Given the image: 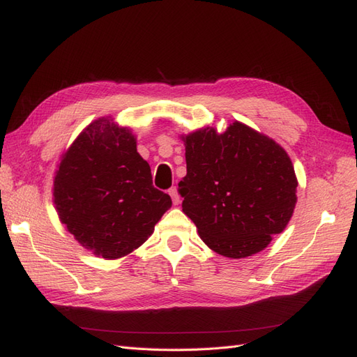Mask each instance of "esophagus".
Returning <instances> with one entry per match:
<instances>
[{"instance_id":"1","label":"esophagus","mask_w":357,"mask_h":357,"mask_svg":"<svg viewBox=\"0 0 357 357\" xmlns=\"http://www.w3.org/2000/svg\"><path fill=\"white\" fill-rule=\"evenodd\" d=\"M168 193H169V197H171L172 202H174V205H177V204L180 202V195H178L177 189H176V188H171V189L168 190Z\"/></svg>"}]
</instances>
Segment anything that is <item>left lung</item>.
Segmentation results:
<instances>
[{"instance_id": "left-lung-1", "label": "left lung", "mask_w": 357, "mask_h": 357, "mask_svg": "<svg viewBox=\"0 0 357 357\" xmlns=\"http://www.w3.org/2000/svg\"><path fill=\"white\" fill-rule=\"evenodd\" d=\"M183 139L188 174L178 193L201 240L232 259L264 250L296 204L298 180L284 149L241 122L223 134L207 126Z\"/></svg>"}]
</instances>
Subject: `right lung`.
<instances>
[{"label":"right lung","mask_w":357,"mask_h":357,"mask_svg":"<svg viewBox=\"0 0 357 357\" xmlns=\"http://www.w3.org/2000/svg\"><path fill=\"white\" fill-rule=\"evenodd\" d=\"M53 198L67 231L104 259L134 252L172 204L168 193L153 186L132 132L104 117L86 128L62 156Z\"/></svg>","instance_id":"add662e5"}]
</instances>
